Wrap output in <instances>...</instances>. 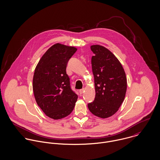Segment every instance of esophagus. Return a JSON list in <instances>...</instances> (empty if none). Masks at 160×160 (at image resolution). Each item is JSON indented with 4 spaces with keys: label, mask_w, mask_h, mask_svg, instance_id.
Segmentation results:
<instances>
[{
    "label": "esophagus",
    "mask_w": 160,
    "mask_h": 160,
    "mask_svg": "<svg viewBox=\"0 0 160 160\" xmlns=\"http://www.w3.org/2000/svg\"><path fill=\"white\" fill-rule=\"evenodd\" d=\"M84 89H81L79 91V93L81 95V94H82L84 93Z\"/></svg>",
    "instance_id": "34e87169"
}]
</instances>
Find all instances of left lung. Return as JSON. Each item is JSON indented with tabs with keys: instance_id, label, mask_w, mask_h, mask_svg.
<instances>
[{
	"instance_id": "left-lung-1",
	"label": "left lung",
	"mask_w": 160,
	"mask_h": 160,
	"mask_svg": "<svg viewBox=\"0 0 160 160\" xmlns=\"http://www.w3.org/2000/svg\"><path fill=\"white\" fill-rule=\"evenodd\" d=\"M95 97L88 104L92 114L107 118L115 114L122 103L127 90V78L121 63L114 54L100 45L91 46Z\"/></svg>"
}]
</instances>
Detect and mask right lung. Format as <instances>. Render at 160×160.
I'll return each instance as SVG.
<instances>
[{"instance_id":"obj_1","label":"right lung","mask_w":160,"mask_h":160,"mask_svg":"<svg viewBox=\"0 0 160 160\" xmlns=\"http://www.w3.org/2000/svg\"><path fill=\"white\" fill-rule=\"evenodd\" d=\"M76 50L75 47L57 43L46 51L34 70L32 89L35 100L51 119L64 118L74 108L78 95L71 89L66 68Z\"/></svg>"}]
</instances>
